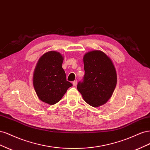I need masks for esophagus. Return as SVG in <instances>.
<instances>
[{"label": "esophagus", "mask_w": 150, "mask_h": 150, "mask_svg": "<svg viewBox=\"0 0 150 150\" xmlns=\"http://www.w3.org/2000/svg\"><path fill=\"white\" fill-rule=\"evenodd\" d=\"M77 83H78L77 81H73V83H72V84H73L74 86H76L77 85Z\"/></svg>", "instance_id": "obj_1"}]
</instances>
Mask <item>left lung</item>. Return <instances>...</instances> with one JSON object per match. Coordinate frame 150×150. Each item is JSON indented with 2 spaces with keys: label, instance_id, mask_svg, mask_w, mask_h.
<instances>
[{
  "label": "left lung",
  "instance_id": "obj_1",
  "mask_svg": "<svg viewBox=\"0 0 150 150\" xmlns=\"http://www.w3.org/2000/svg\"><path fill=\"white\" fill-rule=\"evenodd\" d=\"M83 62L85 74L77 88L90 106L103 105L110 99L116 88L115 66L105 53L98 50L86 53Z\"/></svg>",
  "mask_w": 150,
  "mask_h": 150
}]
</instances>
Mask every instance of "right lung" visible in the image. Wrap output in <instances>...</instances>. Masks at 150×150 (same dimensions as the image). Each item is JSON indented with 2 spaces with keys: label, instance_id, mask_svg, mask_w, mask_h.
I'll return each instance as SVG.
<instances>
[{
  "label": "right lung",
  "instance_id": "right-lung-1",
  "mask_svg": "<svg viewBox=\"0 0 150 150\" xmlns=\"http://www.w3.org/2000/svg\"><path fill=\"white\" fill-rule=\"evenodd\" d=\"M64 57L56 51H49L40 57L33 75V85L40 100L49 104L59 101L72 84L66 80L62 64Z\"/></svg>",
  "mask_w": 150,
  "mask_h": 150
}]
</instances>
